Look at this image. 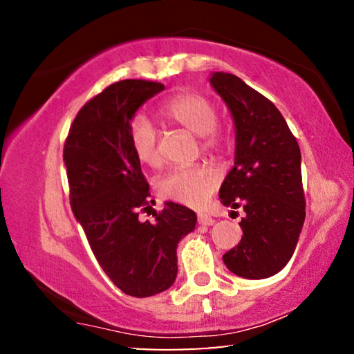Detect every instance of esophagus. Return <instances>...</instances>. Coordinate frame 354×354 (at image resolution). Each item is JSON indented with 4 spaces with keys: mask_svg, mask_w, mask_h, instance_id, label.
<instances>
[{
    "mask_svg": "<svg viewBox=\"0 0 354 354\" xmlns=\"http://www.w3.org/2000/svg\"><path fill=\"white\" fill-rule=\"evenodd\" d=\"M198 223L203 226H212L215 223V220L211 217V215L198 214Z\"/></svg>",
    "mask_w": 354,
    "mask_h": 354,
    "instance_id": "esophagus-1",
    "label": "esophagus"
}]
</instances>
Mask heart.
<instances>
[{
  "label": "heart",
  "mask_w": 354,
  "mask_h": 354,
  "mask_svg": "<svg viewBox=\"0 0 354 354\" xmlns=\"http://www.w3.org/2000/svg\"><path fill=\"white\" fill-rule=\"evenodd\" d=\"M162 115L196 137H203L206 151H217L223 145V137L217 131V107L200 93L178 95L164 106ZM131 145L136 158L143 165L159 167L162 156L159 137L151 123L145 118L136 120L131 129ZM220 184L218 171L209 165H195L176 169L159 179V194L165 198L189 207H201Z\"/></svg>",
  "instance_id": "heart-1"
}]
</instances>
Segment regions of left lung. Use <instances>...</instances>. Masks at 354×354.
<instances>
[{"label":"left lung","instance_id":"left-lung-1","mask_svg":"<svg viewBox=\"0 0 354 354\" xmlns=\"http://www.w3.org/2000/svg\"><path fill=\"white\" fill-rule=\"evenodd\" d=\"M209 82L231 112L234 167L220 187L223 206L243 207V236L223 256L237 277L263 279L283 270L295 251L304 217L301 153L270 100L241 77L214 71Z\"/></svg>","mask_w":354,"mask_h":354}]
</instances>
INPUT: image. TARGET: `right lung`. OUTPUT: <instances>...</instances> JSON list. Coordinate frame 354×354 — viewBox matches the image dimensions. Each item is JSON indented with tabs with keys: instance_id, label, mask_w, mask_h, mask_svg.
Masks as SVG:
<instances>
[{
	"instance_id": "obj_1",
	"label": "right lung",
	"mask_w": 354,
	"mask_h": 354,
	"mask_svg": "<svg viewBox=\"0 0 354 354\" xmlns=\"http://www.w3.org/2000/svg\"><path fill=\"white\" fill-rule=\"evenodd\" d=\"M164 84L124 80L111 84L77 112L64 148L70 205L109 279L131 297H153L178 274L176 248L195 230L196 214L165 201L154 221H140L149 185L131 145V122Z\"/></svg>"
}]
</instances>
